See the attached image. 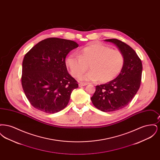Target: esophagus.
<instances>
[{"label": "esophagus", "mask_w": 160, "mask_h": 160, "mask_svg": "<svg viewBox=\"0 0 160 160\" xmlns=\"http://www.w3.org/2000/svg\"><path fill=\"white\" fill-rule=\"evenodd\" d=\"M86 85H87V83H80L78 84V86H79V87H82V86H86Z\"/></svg>", "instance_id": "1"}]
</instances>
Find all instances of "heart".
Returning a JSON list of instances; mask_svg holds the SVG:
<instances>
[{
    "instance_id": "heart-1",
    "label": "heart",
    "mask_w": 160,
    "mask_h": 160,
    "mask_svg": "<svg viewBox=\"0 0 160 160\" xmlns=\"http://www.w3.org/2000/svg\"><path fill=\"white\" fill-rule=\"evenodd\" d=\"M124 58L118 50H113L102 44L88 46L79 52V54H70L66 60V65L71 74L74 77L80 76L89 69L91 70L83 76L82 81H96L102 83L113 80L122 70Z\"/></svg>"
}]
</instances>
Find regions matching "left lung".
Returning a JSON list of instances; mask_svg holds the SVG:
<instances>
[{
  "instance_id": "obj_1",
  "label": "left lung",
  "mask_w": 160,
  "mask_h": 160,
  "mask_svg": "<svg viewBox=\"0 0 160 160\" xmlns=\"http://www.w3.org/2000/svg\"><path fill=\"white\" fill-rule=\"evenodd\" d=\"M114 43L124 58L122 70L115 79L96 86L91 97L93 106L104 112H115L128 105L140 88L142 63L136 52L128 44L117 39H105Z\"/></svg>"
}]
</instances>
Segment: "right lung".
I'll return each instance as SVG.
<instances>
[{"instance_id": "add662e5", "label": "right lung", "mask_w": 160, "mask_h": 160, "mask_svg": "<svg viewBox=\"0 0 160 160\" xmlns=\"http://www.w3.org/2000/svg\"><path fill=\"white\" fill-rule=\"evenodd\" d=\"M78 47L71 40L48 38L25 54L22 85L34 108L46 113H55L68 105L71 92L78 84L68 72L65 58Z\"/></svg>"}]
</instances>
